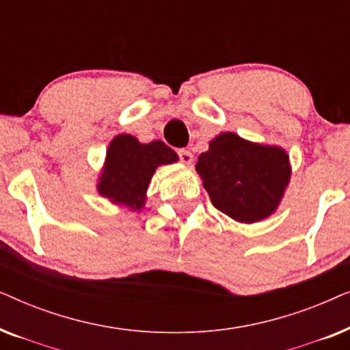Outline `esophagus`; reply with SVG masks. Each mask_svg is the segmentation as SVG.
<instances>
[{
  "instance_id": "obj_1",
  "label": "esophagus",
  "mask_w": 350,
  "mask_h": 350,
  "mask_svg": "<svg viewBox=\"0 0 350 350\" xmlns=\"http://www.w3.org/2000/svg\"><path fill=\"white\" fill-rule=\"evenodd\" d=\"M178 156H180V161L183 162V164H193V161H194V156H193V152L191 151H188V150H180L178 151Z\"/></svg>"
}]
</instances>
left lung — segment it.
Masks as SVG:
<instances>
[{
	"label": "left lung",
	"instance_id": "obj_1",
	"mask_svg": "<svg viewBox=\"0 0 350 350\" xmlns=\"http://www.w3.org/2000/svg\"><path fill=\"white\" fill-rule=\"evenodd\" d=\"M196 172L213 207L239 223L269 218L290 183V157L284 148L253 143L223 132L199 156Z\"/></svg>",
	"mask_w": 350,
	"mask_h": 350
}]
</instances>
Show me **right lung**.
<instances>
[{"label":"right lung","instance_id":"1","mask_svg":"<svg viewBox=\"0 0 350 350\" xmlns=\"http://www.w3.org/2000/svg\"><path fill=\"white\" fill-rule=\"evenodd\" d=\"M176 161V152L164 142L140 143L133 135L119 133L108 145L97 183L98 194L132 212H142L157 167Z\"/></svg>","mask_w":350,"mask_h":350}]
</instances>
